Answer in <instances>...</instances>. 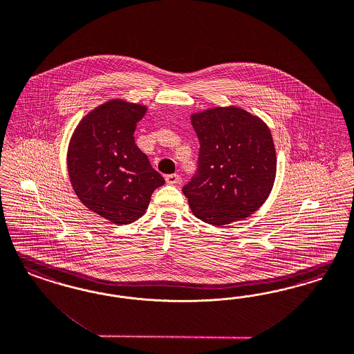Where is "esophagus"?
Instances as JSON below:
<instances>
[{"instance_id": "obj_1", "label": "esophagus", "mask_w": 354, "mask_h": 354, "mask_svg": "<svg viewBox=\"0 0 354 354\" xmlns=\"http://www.w3.org/2000/svg\"><path fill=\"white\" fill-rule=\"evenodd\" d=\"M180 180L179 175L178 174H170V175H166V182L169 184H178Z\"/></svg>"}]
</instances>
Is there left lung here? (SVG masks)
Segmentation results:
<instances>
[{"mask_svg": "<svg viewBox=\"0 0 354 354\" xmlns=\"http://www.w3.org/2000/svg\"><path fill=\"white\" fill-rule=\"evenodd\" d=\"M192 125L197 169L182 191L194 214L214 226L247 218L264 204L276 176L268 127L238 107L195 113Z\"/></svg>", "mask_w": 354, "mask_h": 354, "instance_id": "obj_1", "label": "left lung"}]
</instances>
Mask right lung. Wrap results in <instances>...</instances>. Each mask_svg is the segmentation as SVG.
Returning a JSON list of instances; mask_svg holds the SVG:
<instances>
[{"label":"right lung","mask_w":354,"mask_h":354,"mask_svg":"<svg viewBox=\"0 0 354 354\" xmlns=\"http://www.w3.org/2000/svg\"><path fill=\"white\" fill-rule=\"evenodd\" d=\"M145 111L140 104L110 100L80 122L69 145L68 171L75 195L118 225L138 220L154 189L165 184L134 142Z\"/></svg>","instance_id":"obj_1"}]
</instances>
